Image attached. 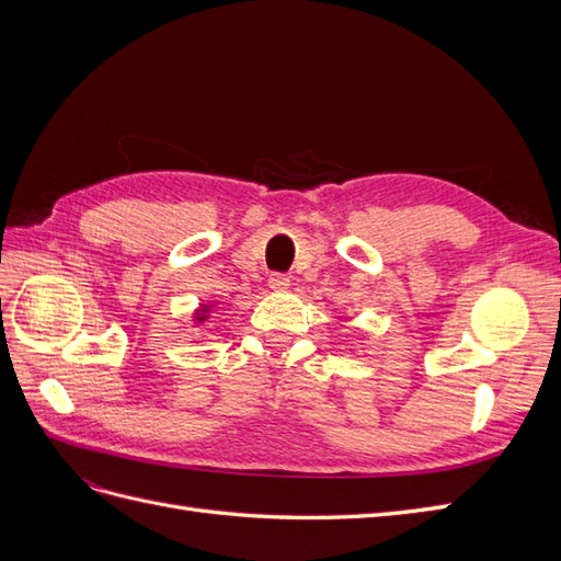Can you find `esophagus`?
<instances>
[{
    "instance_id": "obj_1",
    "label": "esophagus",
    "mask_w": 561,
    "mask_h": 561,
    "mask_svg": "<svg viewBox=\"0 0 561 561\" xmlns=\"http://www.w3.org/2000/svg\"><path fill=\"white\" fill-rule=\"evenodd\" d=\"M287 285H290V276H287V274H271L268 276L271 290H285Z\"/></svg>"
}]
</instances>
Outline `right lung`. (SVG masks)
Returning <instances> with one entry per match:
<instances>
[{
	"instance_id": "obj_1",
	"label": "right lung",
	"mask_w": 561,
	"mask_h": 561,
	"mask_svg": "<svg viewBox=\"0 0 561 561\" xmlns=\"http://www.w3.org/2000/svg\"><path fill=\"white\" fill-rule=\"evenodd\" d=\"M208 313H210V307H201L194 318H196V322H203V320H208Z\"/></svg>"
}]
</instances>
